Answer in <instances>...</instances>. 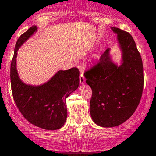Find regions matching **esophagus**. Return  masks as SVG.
I'll return each instance as SVG.
<instances>
[{
	"mask_svg": "<svg viewBox=\"0 0 156 156\" xmlns=\"http://www.w3.org/2000/svg\"><path fill=\"white\" fill-rule=\"evenodd\" d=\"M79 81H80V83H81V84H84L85 83V78L82 73H81V75H80Z\"/></svg>",
	"mask_w": 156,
	"mask_h": 156,
	"instance_id": "esophagus-1",
	"label": "esophagus"
}]
</instances>
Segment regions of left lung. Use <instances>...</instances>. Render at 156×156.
Listing matches in <instances>:
<instances>
[{
    "label": "left lung",
    "instance_id": "8db88e82",
    "mask_svg": "<svg viewBox=\"0 0 156 156\" xmlns=\"http://www.w3.org/2000/svg\"><path fill=\"white\" fill-rule=\"evenodd\" d=\"M111 29L117 34L120 63L113 60L108 48L99 63L84 73L93 91L92 119L104 128L115 127L129 119L138 106L144 88L143 63L133 38L117 27Z\"/></svg>",
    "mask_w": 156,
    "mask_h": 156
}]
</instances>
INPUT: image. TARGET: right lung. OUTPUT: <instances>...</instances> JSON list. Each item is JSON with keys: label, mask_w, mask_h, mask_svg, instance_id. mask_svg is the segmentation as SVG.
<instances>
[{"label": "right lung", "mask_w": 156, "mask_h": 156, "mask_svg": "<svg viewBox=\"0 0 156 156\" xmlns=\"http://www.w3.org/2000/svg\"><path fill=\"white\" fill-rule=\"evenodd\" d=\"M37 30V26H32L16 42L10 68L12 93L16 105L27 121L45 130H57L66 120V99L79 86V71L77 68L59 70L42 84L23 82L17 70L18 51Z\"/></svg>", "instance_id": "add662e5"}]
</instances>
